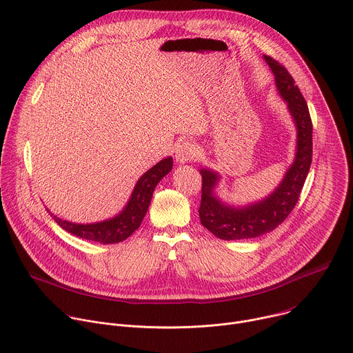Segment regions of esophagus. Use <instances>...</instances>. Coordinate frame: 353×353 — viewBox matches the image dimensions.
<instances>
[{
  "instance_id": "1",
  "label": "esophagus",
  "mask_w": 353,
  "mask_h": 353,
  "mask_svg": "<svg viewBox=\"0 0 353 353\" xmlns=\"http://www.w3.org/2000/svg\"><path fill=\"white\" fill-rule=\"evenodd\" d=\"M196 157H198V149L194 143L184 141L177 146V150H176V162L177 163H181V165L188 163V162L194 161Z\"/></svg>"
}]
</instances>
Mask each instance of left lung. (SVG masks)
I'll return each mask as SVG.
<instances>
[{
    "label": "left lung",
    "mask_w": 353,
    "mask_h": 353,
    "mask_svg": "<svg viewBox=\"0 0 353 353\" xmlns=\"http://www.w3.org/2000/svg\"><path fill=\"white\" fill-rule=\"evenodd\" d=\"M270 65L276 89L288 103L296 125V154L278 187L265 198L244 207L229 205L215 194L219 173L203 168V194H201L199 219L204 228L222 240L251 239L265 234L279 226L294 208L303 188L313 157V124L303 94L288 70L272 57L264 56Z\"/></svg>",
    "instance_id": "left-lung-1"
}]
</instances>
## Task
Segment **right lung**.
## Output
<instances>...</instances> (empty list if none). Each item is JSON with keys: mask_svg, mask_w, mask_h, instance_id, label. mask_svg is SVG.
I'll list each match as a JSON object with an SVG mask.
<instances>
[{"mask_svg": "<svg viewBox=\"0 0 353 353\" xmlns=\"http://www.w3.org/2000/svg\"><path fill=\"white\" fill-rule=\"evenodd\" d=\"M172 168L173 158L169 157L146 170L137 181L127 205L114 218L96 223H74L63 221L53 214L52 216L64 230L78 237L103 244L120 243L130 237L139 228L149 208L155 187L172 170Z\"/></svg>", "mask_w": 353, "mask_h": 353, "instance_id": "add662e5", "label": "right lung"}]
</instances>
